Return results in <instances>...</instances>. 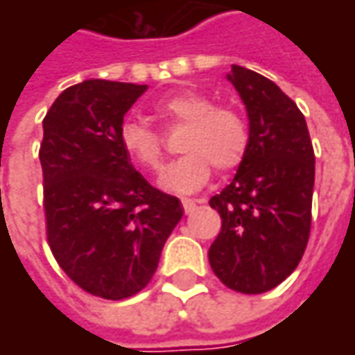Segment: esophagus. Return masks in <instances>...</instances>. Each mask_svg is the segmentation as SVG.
<instances>
[{
	"label": "esophagus",
	"instance_id": "obj_1",
	"mask_svg": "<svg viewBox=\"0 0 355 355\" xmlns=\"http://www.w3.org/2000/svg\"><path fill=\"white\" fill-rule=\"evenodd\" d=\"M182 207H184L186 213H193L196 207H198V201L190 200V198H182Z\"/></svg>",
	"mask_w": 355,
	"mask_h": 355
}]
</instances>
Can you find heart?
I'll return each instance as SVG.
<instances>
[{
    "label": "heart",
    "mask_w": 355,
    "mask_h": 355,
    "mask_svg": "<svg viewBox=\"0 0 355 355\" xmlns=\"http://www.w3.org/2000/svg\"><path fill=\"white\" fill-rule=\"evenodd\" d=\"M152 110L167 129L186 127L180 139V152L186 154L169 163L157 178L165 192H198L207 184L213 165L218 171H230L243 162L251 137L245 117L236 108L215 106L209 96L198 91H180L155 101ZM119 148L139 169L162 167V135L139 119L121 123Z\"/></svg>",
    "instance_id": "heart-1"
}]
</instances>
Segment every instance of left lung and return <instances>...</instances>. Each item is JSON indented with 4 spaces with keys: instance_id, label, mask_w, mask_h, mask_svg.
Wrapping results in <instances>:
<instances>
[{
    "instance_id": "1",
    "label": "left lung",
    "mask_w": 355,
    "mask_h": 355,
    "mask_svg": "<svg viewBox=\"0 0 355 355\" xmlns=\"http://www.w3.org/2000/svg\"><path fill=\"white\" fill-rule=\"evenodd\" d=\"M228 81L245 104L251 139L234 180L209 201L223 218L209 262L226 287L259 295L304 254L315 157L302 112L274 81L238 64Z\"/></svg>"
}]
</instances>
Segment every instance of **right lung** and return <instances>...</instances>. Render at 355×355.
I'll return each instance as SVG.
<instances>
[{"instance_id":"add662e5","label":"right lung","mask_w":355,"mask_h":355,"mask_svg":"<svg viewBox=\"0 0 355 355\" xmlns=\"http://www.w3.org/2000/svg\"><path fill=\"white\" fill-rule=\"evenodd\" d=\"M148 85L85 80L43 119L40 162L47 241L81 289L121 300L146 287L184 209L119 148L123 116Z\"/></svg>"}]
</instances>
